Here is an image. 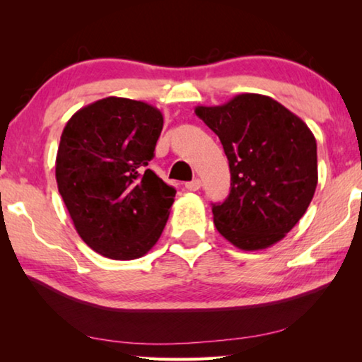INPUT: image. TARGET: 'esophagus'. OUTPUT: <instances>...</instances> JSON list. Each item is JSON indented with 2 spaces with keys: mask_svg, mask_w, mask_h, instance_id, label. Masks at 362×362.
Instances as JSON below:
<instances>
[{
  "mask_svg": "<svg viewBox=\"0 0 362 362\" xmlns=\"http://www.w3.org/2000/svg\"><path fill=\"white\" fill-rule=\"evenodd\" d=\"M201 187V180L199 179H194L192 182H187L185 183V188L189 189V192H196V189H199Z\"/></svg>",
  "mask_w": 362,
  "mask_h": 362,
  "instance_id": "esophagus-1",
  "label": "esophagus"
}]
</instances>
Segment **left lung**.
<instances>
[{
  "label": "left lung",
  "instance_id": "1",
  "mask_svg": "<svg viewBox=\"0 0 362 362\" xmlns=\"http://www.w3.org/2000/svg\"><path fill=\"white\" fill-rule=\"evenodd\" d=\"M228 158L231 188L214 203L217 231L243 250L267 249L297 225L317 185L316 139L272 97L240 94L218 107H196Z\"/></svg>",
  "mask_w": 362,
  "mask_h": 362
}]
</instances>
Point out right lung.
Here are the masks:
<instances>
[{
	"label": "right lung",
	"instance_id": "obj_1",
	"mask_svg": "<svg viewBox=\"0 0 362 362\" xmlns=\"http://www.w3.org/2000/svg\"><path fill=\"white\" fill-rule=\"evenodd\" d=\"M161 129L158 108L124 97L83 107L64 127L59 193L78 235L97 254L134 260L161 236L175 188L146 168Z\"/></svg>",
	"mask_w": 362,
	"mask_h": 362
}]
</instances>
